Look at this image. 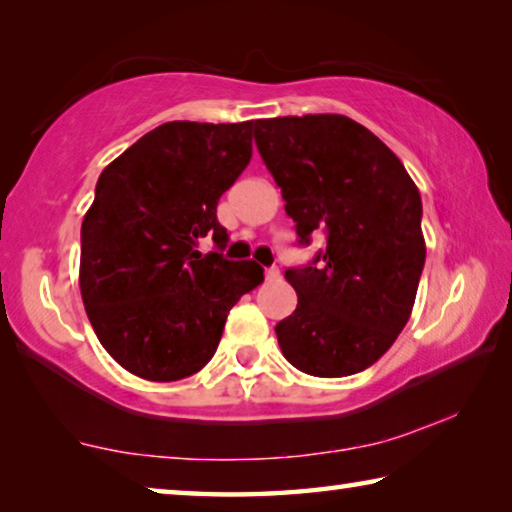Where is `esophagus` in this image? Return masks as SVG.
<instances>
[{
  "mask_svg": "<svg viewBox=\"0 0 512 512\" xmlns=\"http://www.w3.org/2000/svg\"><path fill=\"white\" fill-rule=\"evenodd\" d=\"M275 277H280V268L277 266L266 268V280H275Z\"/></svg>",
  "mask_w": 512,
  "mask_h": 512,
  "instance_id": "esophagus-1",
  "label": "esophagus"
}]
</instances>
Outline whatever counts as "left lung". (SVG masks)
I'll use <instances>...</instances> for the list:
<instances>
[{"label": "left lung", "instance_id": "1", "mask_svg": "<svg viewBox=\"0 0 512 512\" xmlns=\"http://www.w3.org/2000/svg\"><path fill=\"white\" fill-rule=\"evenodd\" d=\"M298 244L323 232L314 262L287 268L298 307L275 325L291 366L348 377L372 366L411 316L424 268L420 192L400 158L345 115L255 121Z\"/></svg>", "mask_w": 512, "mask_h": 512}]
</instances>
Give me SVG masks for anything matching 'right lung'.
I'll return each instance as SVG.
<instances>
[{
  "label": "right lung",
  "instance_id": "right-lung-1",
  "mask_svg": "<svg viewBox=\"0 0 512 512\" xmlns=\"http://www.w3.org/2000/svg\"><path fill=\"white\" fill-rule=\"evenodd\" d=\"M255 121H167L101 171L81 225V296L94 334L121 368L178 381L214 357L225 318L264 268L198 253L219 198L253 155Z\"/></svg>",
  "mask_w": 512,
  "mask_h": 512
}]
</instances>
